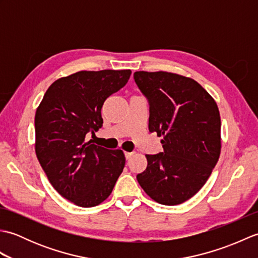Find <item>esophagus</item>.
I'll use <instances>...</instances> for the list:
<instances>
[{
  "label": "esophagus",
  "instance_id": "esophagus-1",
  "mask_svg": "<svg viewBox=\"0 0 258 258\" xmlns=\"http://www.w3.org/2000/svg\"><path fill=\"white\" fill-rule=\"evenodd\" d=\"M124 154H125V157H126V160H130V158L133 156V154H134V153H132V152H125V153H124Z\"/></svg>",
  "mask_w": 258,
  "mask_h": 258
}]
</instances>
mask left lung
I'll return each mask as SVG.
<instances>
[{"mask_svg": "<svg viewBox=\"0 0 258 258\" xmlns=\"http://www.w3.org/2000/svg\"><path fill=\"white\" fill-rule=\"evenodd\" d=\"M150 103V132L163 136L164 152L145 155L141 187L163 205H178L199 191L220 158L221 116L215 100L196 81L164 72L134 73Z\"/></svg>", "mask_w": 258, "mask_h": 258, "instance_id": "left-lung-1", "label": "left lung"}]
</instances>
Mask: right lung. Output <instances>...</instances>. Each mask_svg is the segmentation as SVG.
Wrapping results in <instances>:
<instances>
[{
	"label": "right lung",
	"instance_id": "add662e5",
	"mask_svg": "<svg viewBox=\"0 0 258 258\" xmlns=\"http://www.w3.org/2000/svg\"><path fill=\"white\" fill-rule=\"evenodd\" d=\"M131 70L80 71L48 87L35 113V153L57 193L81 207L111 195L125 166L122 150L85 141L102 127L104 102L127 83Z\"/></svg>",
	"mask_w": 258,
	"mask_h": 258
}]
</instances>
